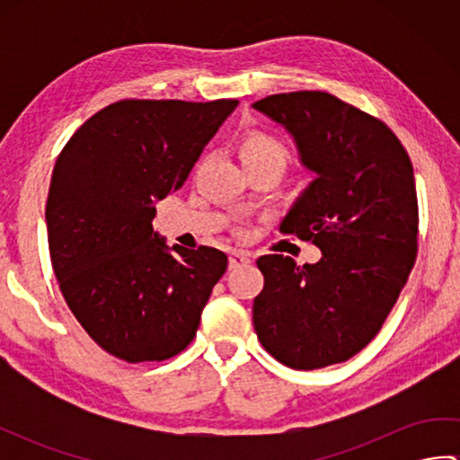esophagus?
<instances>
[{"mask_svg":"<svg viewBox=\"0 0 460 460\" xmlns=\"http://www.w3.org/2000/svg\"><path fill=\"white\" fill-rule=\"evenodd\" d=\"M251 262V255L245 251H231L229 252V269H237V267H245Z\"/></svg>","mask_w":460,"mask_h":460,"instance_id":"34e87169","label":"esophagus"}]
</instances>
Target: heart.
<instances>
[{"mask_svg": "<svg viewBox=\"0 0 460 460\" xmlns=\"http://www.w3.org/2000/svg\"><path fill=\"white\" fill-rule=\"evenodd\" d=\"M239 155L245 168H251V165H275L280 172H285L290 162V152L287 146L275 136L262 132L247 136L241 142Z\"/></svg>", "mask_w": 460, "mask_h": 460, "instance_id": "b5f03b06", "label": "heart"}]
</instances>
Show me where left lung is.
<instances>
[{
  "label": "left lung",
  "mask_w": 460,
  "mask_h": 460,
  "mask_svg": "<svg viewBox=\"0 0 460 460\" xmlns=\"http://www.w3.org/2000/svg\"><path fill=\"white\" fill-rule=\"evenodd\" d=\"M252 109L282 126L314 173L280 223L312 239L314 265L265 255L252 324L269 354L296 369L346 361L392 312L417 255L413 165L387 126L320 91L272 94Z\"/></svg>",
  "instance_id": "1"
}]
</instances>
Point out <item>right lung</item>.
<instances>
[{
	"label": "right lung",
	"mask_w": 460,
	"mask_h": 460,
	"mask_svg": "<svg viewBox=\"0 0 460 460\" xmlns=\"http://www.w3.org/2000/svg\"><path fill=\"white\" fill-rule=\"evenodd\" d=\"M239 101H120L58 154L45 221L55 277L96 344L130 364L190 344L225 252L168 243L155 203L180 190Z\"/></svg>",
	"instance_id": "1"
}]
</instances>
